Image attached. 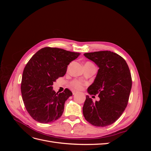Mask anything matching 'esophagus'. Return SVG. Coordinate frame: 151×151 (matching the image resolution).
<instances>
[{"label": "esophagus", "mask_w": 151, "mask_h": 151, "mask_svg": "<svg viewBox=\"0 0 151 151\" xmlns=\"http://www.w3.org/2000/svg\"><path fill=\"white\" fill-rule=\"evenodd\" d=\"M77 93V91H73V92H72L73 95H75V94H76Z\"/></svg>", "instance_id": "34e87169"}]
</instances>
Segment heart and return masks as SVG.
<instances>
[{
	"label": "heart",
	"mask_w": 151,
	"mask_h": 151,
	"mask_svg": "<svg viewBox=\"0 0 151 151\" xmlns=\"http://www.w3.org/2000/svg\"><path fill=\"white\" fill-rule=\"evenodd\" d=\"M88 63H91V62H86ZM72 86L75 88L77 89H81L83 88V84H82L81 82L78 81H74L72 83Z\"/></svg>",
	"instance_id": "obj_1"
}]
</instances>
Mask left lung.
Segmentation results:
<instances>
[{
    "label": "left lung",
    "instance_id": "left-lung-1",
    "mask_svg": "<svg viewBox=\"0 0 151 151\" xmlns=\"http://www.w3.org/2000/svg\"><path fill=\"white\" fill-rule=\"evenodd\" d=\"M99 70L94 83L88 89L89 94H98L93 102L86 96L83 111L85 119L96 127H106L115 122L125 109L132 88V77L126 61L110 51L86 53Z\"/></svg>",
    "mask_w": 151,
    "mask_h": 151
}]
</instances>
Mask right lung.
Instances as JSON below:
<instances>
[{"label":"right lung","instance_id":"1","mask_svg":"<svg viewBox=\"0 0 151 151\" xmlns=\"http://www.w3.org/2000/svg\"><path fill=\"white\" fill-rule=\"evenodd\" d=\"M80 54L45 47L27 63L22 73L21 90L26 110L35 120L48 123L62 116L65 102L72 93L65 89L58 94L53 90L52 86L58 77L65 74L67 65Z\"/></svg>","mask_w":151,"mask_h":151}]
</instances>
